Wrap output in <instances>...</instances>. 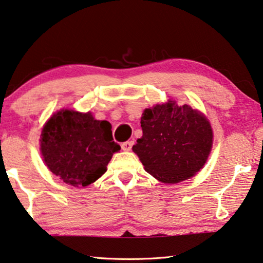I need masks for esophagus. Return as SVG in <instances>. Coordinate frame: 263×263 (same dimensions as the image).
I'll return each instance as SVG.
<instances>
[{"label":"esophagus","instance_id":"34e87169","mask_svg":"<svg viewBox=\"0 0 263 263\" xmlns=\"http://www.w3.org/2000/svg\"><path fill=\"white\" fill-rule=\"evenodd\" d=\"M133 146V141H125L122 144V149L125 151V152H130Z\"/></svg>","mask_w":263,"mask_h":263}]
</instances>
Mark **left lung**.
Masks as SVG:
<instances>
[{"label": "left lung", "mask_w": 263, "mask_h": 263, "mask_svg": "<svg viewBox=\"0 0 263 263\" xmlns=\"http://www.w3.org/2000/svg\"><path fill=\"white\" fill-rule=\"evenodd\" d=\"M142 137L133 145L148 174L164 184L194 177L205 166L213 145L211 123L202 111L168 100L145 109Z\"/></svg>", "instance_id": "1"}]
</instances>
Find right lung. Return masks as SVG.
Returning a JSON list of instances; mask_svg holds the SVG:
<instances>
[{
    "instance_id": "right-lung-1",
    "label": "right lung",
    "mask_w": 263,
    "mask_h": 263,
    "mask_svg": "<svg viewBox=\"0 0 263 263\" xmlns=\"http://www.w3.org/2000/svg\"><path fill=\"white\" fill-rule=\"evenodd\" d=\"M111 124L97 121L92 112L61 109L42 128L41 154L55 176L73 186L94 183L121 146L112 139Z\"/></svg>"
}]
</instances>
